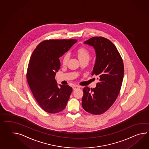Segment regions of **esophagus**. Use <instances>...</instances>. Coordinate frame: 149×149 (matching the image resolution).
<instances>
[{"mask_svg":"<svg viewBox=\"0 0 149 149\" xmlns=\"http://www.w3.org/2000/svg\"><path fill=\"white\" fill-rule=\"evenodd\" d=\"M79 88H80V86L75 85V86H73V89L74 90H75L77 89H79Z\"/></svg>","mask_w":149,"mask_h":149,"instance_id":"34e87169","label":"esophagus"}]
</instances>
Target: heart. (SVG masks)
Masks as SVG:
<instances>
[{"label": "heart", "instance_id": "b5f03b06", "mask_svg": "<svg viewBox=\"0 0 149 149\" xmlns=\"http://www.w3.org/2000/svg\"><path fill=\"white\" fill-rule=\"evenodd\" d=\"M76 54L78 58L81 61V62L86 60H88L89 59L90 56V52L89 50L84 47H79V49H78L76 51ZM69 59H70L69 54L66 53L63 57L62 63L63 65H66Z\"/></svg>", "mask_w": 149, "mask_h": 149}]
</instances>
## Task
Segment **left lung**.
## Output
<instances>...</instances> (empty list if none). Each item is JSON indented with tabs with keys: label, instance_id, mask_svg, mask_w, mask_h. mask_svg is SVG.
I'll use <instances>...</instances> for the list:
<instances>
[{
	"label": "left lung",
	"instance_id": "obj_1",
	"mask_svg": "<svg viewBox=\"0 0 149 149\" xmlns=\"http://www.w3.org/2000/svg\"><path fill=\"white\" fill-rule=\"evenodd\" d=\"M96 51V60L92 75L99 77L95 88H83V108L99 115L105 112L119 95L124 75L123 60L114 44L103 37H93L84 42Z\"/></svg>",
	"mask_w": 149,
	"mask_h": 149
}]
</instances>
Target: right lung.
Returning <instances> with one entry per match:
<instances>
[{
    "instance_id": "1",
    "label": "right lung",
    "mask_w": 149,
    "mask_h": 149,
    "mask_svg": "<svg viewBox=\"0 0 149 149\" xmlns=\"http://www.w3.org/2000/svg\"><path fill=\"white\" fill-rule=\"evenodd\" d=\"M76 41L75 39L44 40L30 57L27 82L38 104L46 112H59L66 106L73 89L68 85L58 87L55 75L60 68L59 58Z\"/></svg>"
}]
</instances>
